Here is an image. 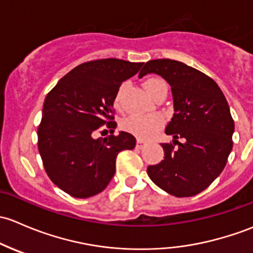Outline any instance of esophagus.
I'll list each match as a JSON object with an SVG mask.
<instances>
[{"instance_id":"1","label":"esophagus","mask_w":253,"mask_h":253,"mask_svg":"<svg viewBox=\"0 0 253 253\" xmlns=\"http://www.w3.org/2000/svg\"><path fill=\"white\" fill-rule=\"evenodd\" d=\"M144 145H145V142L142 141V140H140V139L136 140V147L137 148H142L144 147Z\"/></svg>"}]
</instances>
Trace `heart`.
<instances>
[{
  "label": "heart",
  "mask_w": 253,
  "mask_h": 253,
  "mask_svg": "<svg viewBox=\"0 0 253 253\" xmlns=\"http://www.w3.org/2000/svg\"><path fill=\"white\" fill-rule=\"evenodd\" d=\"M144 87L146 88L148 95L153 97L158 91L167 88V85L160 78H150L144 83ZM122 93H123V86L117 90L116 97H114V106L117 108L121 107ZM162 118L157 114H152V116H136V114H132V116L126 117L122 122V127L126 131L140 137V139H148L162 127Z\"/></svg>",
  "instance_id": "b5f03b06"
}]
</instances>
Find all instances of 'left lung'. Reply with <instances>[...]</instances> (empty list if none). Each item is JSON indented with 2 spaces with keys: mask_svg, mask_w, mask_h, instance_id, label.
Segmentation results:
<instances>
[{
  "mask_svg": "<svg viewBox=\"0 0 253 253\" xmlns=\"http://www.w3.org/2000/svg\"><path fill=\"white\" fill-rule=\"evenodd\" d=\"M151 73L170 85L174 114L166 134L173 136L176 147L162 144L165 160L148 166L147 174L173 196H194L218 178L231 152L234 121L229 105L214 80L181 62L148 61L139 78Z\"/></svg>",
  "mask_w": 253,
  "mask_h": 253,
  "instance_id": "left-lung-1",
  "label": "left lung"
}]
</instances>
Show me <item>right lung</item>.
<instances>
[{
    "label": "right lung",
    "mask_w": 253,
    "mask_h": 253,
    "mask_svg": "<svg viewBox=\"0 0 253 253\" xmlns=\"http://www.w3.org/2000/svg\"><path fill=\"white\" fill-rule=\"evenodd\" d=\"M142 64L117 58L86 62L64 75L46 96L39 152L48 178L70 196L87 199L103 191L116 173L117 155L136 145L126 131L105 139L93 135L106 124L116 129L112 121L117 90Z\"/></svg>",
    "instance_id": "add662e5"
}]
</instances>
